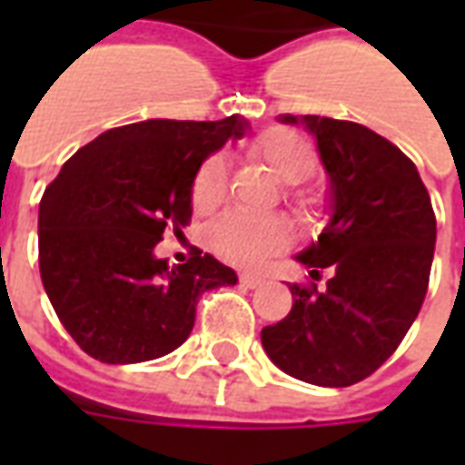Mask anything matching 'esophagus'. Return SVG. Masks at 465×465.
<instances>
[{
	"mask_svg": "<svg viewBox=\"0 0 465 465\" xmlns=\"http://www.w3.org/2000/svg\"><path fill=\"white\" fill-rule=\"evenodd\" d=\"M239 282H242V286H246V289H259L263 283V276L262 273H242Z\"/></svg>",
	"mask_w": 465,
	"mask_h": 465,
	"instance_id": "esophagus-1",
	"label": "esophagus"
}]
</instances>
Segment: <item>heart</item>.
Segmentation results:
<instances>
[{
  "label": "heart",
  "instance_id": "1",
  "mask_svg": "<svg viewBox=\"0 0 465 465\" xmlns=\"http://www.w3.org/2000/svg\"><path fill=\"white\" fill-rule=\"evenodd\" d=\"M253 153L269 163L282 182H303L316 166V153L312 143L289 129H272L253 142ZM229 169L222 153H213L199 166L193 176L192 202L196 212H212L226 196ZM212 249L223 262L236 266H256L272 253L286 249L292 239V226L273 213H252L233 209L219 216L212 226Z\"/></svg>",
  "mask_w": 465,
  "mask_h": 465
}]
</instances>
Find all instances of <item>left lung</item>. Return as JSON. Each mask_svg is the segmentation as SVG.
<instances>
[{
  "label": "left lung",
  "mask_w": 465,
  "mask_h": 465,
  "mask_svg": "<svg viewBox=\"0 0 465 465\" xmlns=\"http://www.w3.org/2000/svg\"><path fill=\"white\" fill-rule=\"evenodd\" d=\"M312 134L329 176V223L296 262L331 272L326 289L292 283L286 319L262 331L266 356L293 379L341 389L399 349L429 289L436 216L416 163L369 126L282 114Z\"/></svg>",
  "instance_id": "8db88e82"
}]
</instances>
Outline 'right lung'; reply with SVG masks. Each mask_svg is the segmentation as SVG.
Segmentation results:
<instances>
[{
	"instance_id": "1",
	"label": "right lung",
	"mask_w": 465,
	"mask_h": 465,
	"mask_svg": "<svg viewBox=\"0 0 465 465\" xmlns=\"http://www.w3.org/2000/svg\"><path fill=\"white\" fill-rule=\"evenodd\" d=\"M249 122L146 119L99 134L62 166L39 203V272L59 322L102 363H142L179 349L199 296L233 286L212 253L156 256L166 229L192 219L193 176Z\"/></svg>"
}]
</instances>
